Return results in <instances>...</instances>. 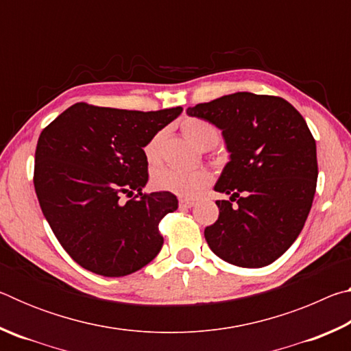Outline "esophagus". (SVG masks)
<instances>
[{"label": "esophagus", "mask_w": 351, "mask_h": 351, "mask_svg": "<svg viewBox=\"0 0 351 351\" xmlns=\"http://www.w3.org/2000/svg\"><path fill=\"white\" fill-rule=\"evenodd\" d=\"M195 206V201L193 199H186V198H181L180 199V207L181 209H189V207H193Z\"/></svg>", "instance_id": "34e87169"}]
</instances>
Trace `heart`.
<instances>
[{
  "label": "heart",
  "instance_id": "1",
  "mask_svg": "<svg viewBox=\"0 0 351 351\" xmlns=\"http://www.w3.org/2000/svg\"><path fill=\"white\" fill-rule=\"evenodd\" d=\"M180 128L181 133L186 136L193 145L201 148V150L215 147L219 139L218 130L213 127L212 123L198 117L182 119ZM162 139L164 133L158 132L147 141V144L144 145V156L148 164H156L159 162V159H161ZM152 182L154 187L164 190V192H170L182 198H195L197 195L203 192V189H206L212 182V173L206 169L181 170L171 167H161L154 170Z\"/></svg>",
  "mask_w": 351,
  "mask_h": 351
}]
</instances>
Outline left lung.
Here are the masks:
<instances>
[{
    "label": "left lung",
    "instance_id": "left-lung-1",
    "mask_svg": "<svg viewBox=\"0 0 351 351\" xmlns=\"http://www.w3.org/2000/svg\"><path fill=\"white\" fill-rule=\"evenodd\" d=\"M187 114L217 125L230 152L215 190L232 197L217 201L207 245L240 268L271 265L304 229L316 192V141L305 119L282 97L252 93L198 104Z\"/></svg>",
    "mask_w": 351,
    "mask_h": 351
}]
</instances>
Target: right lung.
<instances>
[{"mask_svg": "<svg viewBox=\"0 0 351 351\" xmlns=\"http://www.w3.org/2000/svg\"><path fill=\"white\" fill-rule=\"evenodd\" d=\"M182 108L133 111L74 104L41 132L34 187L52 232L82 268L105 277L136 272L156 257L159 221L178 209L170 192L142 193L144 145ZM132 199L123 204V194Z\"/></svg>", "mask_w": 351, "mask_h": 351, "instance_id": "1", "label": "right lung"}]
</instances>
